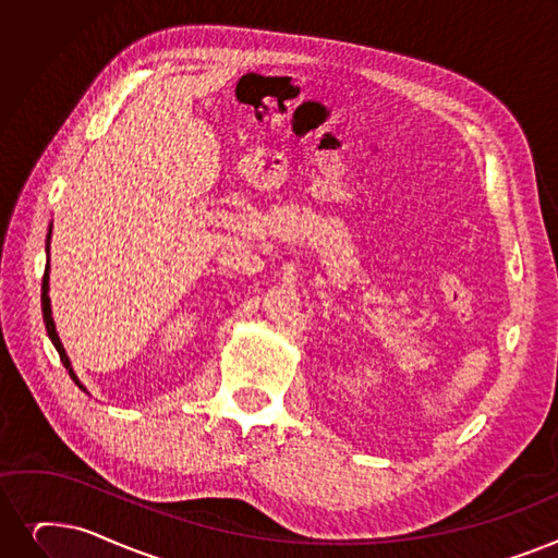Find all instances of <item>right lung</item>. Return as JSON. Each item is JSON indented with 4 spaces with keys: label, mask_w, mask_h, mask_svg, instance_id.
Listing matches in <instances>:
<instances>
[{
    "label": "right lung",
    "mask_w": 558,
    "mask_h": 558,
    "mask_svg": "<svg viewBox=\"0 0 558 558\" xmlns=\"http://www.w3.org/2000/svg\"><path fill=\"white\" fill-rule=\"evenodd\" d=\"M50 236H52V226H50V234H47V244H50ZM47 292H50V257H47V269H45V276H43V294H40V303H43V319H45V328H47V335H50L54 349L59 351V357L63 362V367L68 369L70 378L75 380L80 385V390L86 392V387L80 383L77 374L72 372V365H70V357L65 355V349L61 344V339L57 335V326H54V319H52V305H50V296H47Z\"/></svg>",
    "instance_id": "1"
}]
</instances>
